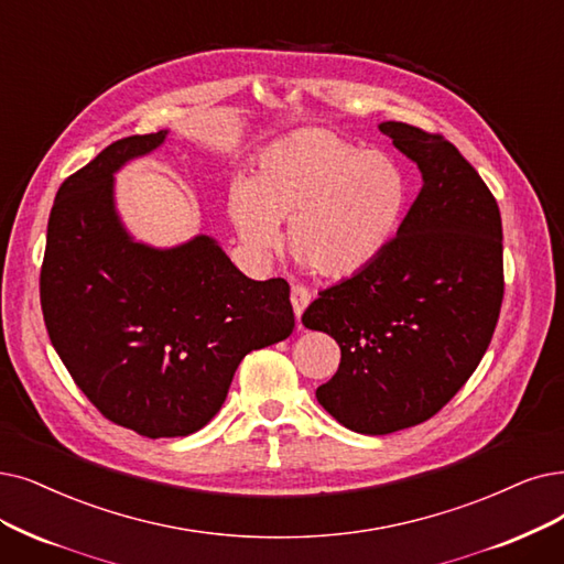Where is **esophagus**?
Here are the masks:
<instances>
[{
	"label": "esophagus",
	"mask_w": 564,
	"mask_h": 564,
	"mask_svg": "<svg viewBox=\"0 0 564 564\" xmlns=\"http://www.w3.org/2000/svg\"><path fill=\"white\" fill-rule=\"evenodd\" d=\"M291 305H294V314H296V322L301 326V317L305 307L310 305V291L305 286H294L291 289Z\"/></svg>",
	"instance_id": "esophagus-1"
}]
</instances>
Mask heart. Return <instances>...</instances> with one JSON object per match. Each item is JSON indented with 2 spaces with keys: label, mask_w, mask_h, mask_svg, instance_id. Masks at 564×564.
Instances as JSON below:
<instances>
[{
  "label": "heart",
  "mask_w": 564,
  "mask_h": 564,
  "mask_svg": "<svg viewBox=\"0 0 564 564\" xmlns=\"http://www.w3.org/2000/svg\"><path fill=\"white\" fill-rule=\"evenodd\" d=\"M408 194L389 154L358 152L326 129H296L257 156L250 185L231 189L229 215L257 257L275 250L278 224L289 219L291 252L322 278L345 280L387 250Z\"/></svg>",
  "instance_id": "obj_1"
}]
</instances>
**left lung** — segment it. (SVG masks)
<instances>
[{"label":"left lung","instance_id":"left-lung-1","mask_svg":"<svg viewBox=\"0 0 564 564\" xmlns=\"http://www.w3.org/2000/svg\"><path fill=\"white\" fill-rule=\"evenodd\" d=\"M421 171V192L381 257L324 289L303 326L340 345L322 408L360 435H389L437 414L477 370L500 317L502 219L456 145L381 122Z\"/></svg>","mask_w":564,"mask_h":564}]
</instances>
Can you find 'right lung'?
Instances as JSON below:
<instances>
[{"label": "right lung", "mask_w": 564, "mask_h": 564, "mask_svg": "<svg viewBox=\"0 0 564 564\" xmlns=\"http://www.w3.org/2000/svg\"><path fill=\"white\" fill-rule=\"evenodd\" d=\"M166 139L127 137L64 180L41 265L62 364L106 419L150 440L200 431L245 354L294 330L289 284L242 275L213 236L154 247L129 234L116 173Z\"/></svg>", "instance_id": "add662e5"}]
</instances>
